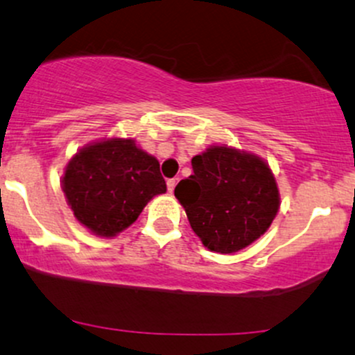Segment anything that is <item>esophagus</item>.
I'll use <instances>...</instances> for the list:
<instances>
[{"label": "esophagus", "mask_w": 355, "mask_h": 355, "mask_svg": "<svg viewBox=\"0 0 355 355\" xmlns=\"http://www.w3.org/2000/svg\"><path fill=\"white\" fill-rule=\"evenodd\" d=\"M175 185H177V178H170V180H166V187H168V192H173L175 190Z\"/></svg>", "instance_id": "esophagus-1"}]
</instances>
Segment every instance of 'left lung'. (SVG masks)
Wrapping results in <instances>:
<instances>
[{
    "instance_id": "left-lung-1",
    "label": "left lung",
    "mask_w": 355,
    "mask_h": 355,
    "mask_svg": "<svg viewBox=\"0 0 355 355\" xmlns=\"http://www.w3.org/2000/svg\"><path fill=\"white\" fill-rule=\"evenodd\" d=\"M175 197L207 250L230 255L267 233L281 207L274 171L255 153L212 144L192 158Z\"/></svg>"
}]
</instances>
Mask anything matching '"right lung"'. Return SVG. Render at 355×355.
<instances>
[{"mask_svg": "<svg viewBox=\"0 0 355 355\" xmlns=\"http://www.w3.org/2000/svg\"><path fill=\"white\" fill-rule=\"evenodd\" d=\"M61 187L74 219L100 238L132 225L153 197L166 192L159 162L134 137H103L78 149Z\"/></svg>", "mask_w": 355, "mask_h": 355, "instance_id": "add662e5", "label": "right lung"}]
</instances>
